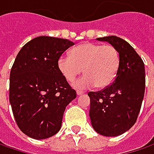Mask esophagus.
Returning <instances> with one entry per match:
<instances>
[{
  "label": "esophagus",
  "instance_id": "34e87169",
  "mask_svg": "<svg viewBox=\"0 0 154 154\" xmlns=\"http://www.w3.org/2000/svg\"><path fill=\"white\" fill-rule=\"evenodd\" d=\"M77 95H82V94H84V92L83 91H82V90H77Z\"/></svg>",
  "mask_w": 154,
  "mask_h": 154
}]
</instances>
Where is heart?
<instances>
[{
	"label": "heart",
	"instance_id": "obj_1",
	"mask_svg": "<svg viewBox=\"0 0 154 154\" xmlns=\"http://www.w3.org/2000/svg\"><path fill=\"white\" fill-rule=\"evenodd\" d=\"M120 63L119 52L111 45L84 43L74 47L70 55H62L58 67L68 82H73L82 72V78L74 83V87L85 88L96 86L104 88L113 82Z\"/></svg>",
	"mask_w": 154,
	"mask_h": 154
}]
</instances>
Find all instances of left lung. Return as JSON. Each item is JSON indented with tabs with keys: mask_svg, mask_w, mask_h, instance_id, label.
<instances>
[{
	"mask_svg": "<svg viewBox=\"0 0 154 154\" xmlns=\"http://www.w3.org/2000/svg\"><path fill=\"white\" fill-rule=\"evenodd\" d=\"M96 39L115 46L120 63L113 82L100 91L88 93L89 116L97 133L115 137L125 133L137 121L146 88L145 65L125 40L116 36Z\"/></svg>",
	"mask_w": 154,
	"mask_h": 154,
	"instance_id": "obj_1",
	"label": "left lung"
}]
</instances>
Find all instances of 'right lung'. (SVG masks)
Wrapping results in <instances>:
<instances>
[{
  "instance_id": "1",
  "label": "right lung",
  "mask_w": 154,
  "mask_h": 154,
  "mask_svg": "<svg viewBox=\"0 0 154 154\" xmlns=\"http://www.w3.org/2000/svg\"><path fill=\"white\" fill-rule=\"evenodd\" d=\"M74 43L41 36L18 52L9 77V102L19 129L29 137L45 139L60 130L66 107L76 91L58 67V60Z\"/></svg>"
}]
</instances>
